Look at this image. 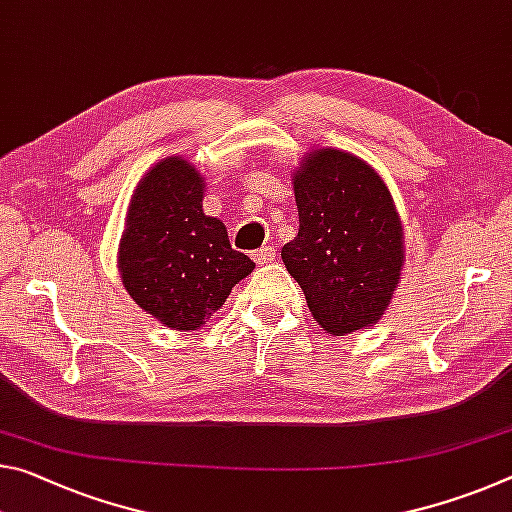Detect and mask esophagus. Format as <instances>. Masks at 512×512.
Segmentation results:
<instances>
[{
	"label": "esophagus",
	"mask_w": 512,
	"mask_h": 512,
	"mask_svg": "<svg viewBox=\"0 0 512 512\" xmlns=\"http://www.w3.org/2000/svg\"><path fill=\"white\" fill-rule=\"evenodd\" d=\"M253 259H255V262H257L259 266H262V264H271L273 259H275V250H273L271 246H264V248H259V250H255Z\"/></svg>",
	"instance_id": "esophagus-1"
}]
</instances>
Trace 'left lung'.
Returning <instances> with one entry per match:
<instances>
[{"mask_svg":"<svg viewBox=\"0 0 512 512\" xmlns=\"http://www.w3.org/2000/svg\"><path fill=\"white\" fill-rule=\"evenodd\" d=\"M298 234L282 262L316 323L346 335L387 310L403 266V227L376 170L342 150H316L294 175Z\"/></svg>","mask_w":512,"mask_h":512,"instance_id":"8db88e82","label":"left lung"}]
</instances>
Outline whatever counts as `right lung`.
Masks as SVG:
<instances>
[{
    "instance_id": "right-lung-1",
    "label": "right lung",
    "mask_w": 512,
    "mask_h": 512,
    "mask_svg": "<svg viewBox=\"0 0 512 512\" xmlns=\"http://www.w3.org/2000/svg\"><path fill=\"white\" fill-rule=\"evenodd\" d=\"M202 177L168 157L148 170L129 202L118 266L134 303L175 330H196L255 269L230 246L225 225L202 212Z\"/></svg>"
}]
</instances>
